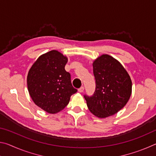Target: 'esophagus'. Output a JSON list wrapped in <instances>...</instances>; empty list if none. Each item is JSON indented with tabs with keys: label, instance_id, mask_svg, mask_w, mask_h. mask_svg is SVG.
I'll list each match as a JSON object with an SVG mask.
<instances>
[{
	"label": "esophagus",
	"instance_id": "obj_1",
	"mask_svg": "<svg viewBox=\"0 0 156 156\" xmlns=\"http://www.w3.org/2000/svg\"><path fill=\"white\" fill-rule=\"evenodd\" d=\"M84 87H81L80 88H79L78 89V91L80 92V93H82V92H83L84 91Z\"/></svg>",
	"mask_w": 156,
	"mask_h": 156
}]
</instances>
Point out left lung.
Segmentation results:
<instances>
[{
	"instance_id": "obj_1",
	"label": "left lung",
	"mask_w": 156,
	"mask_h": 156,
	"mask_svg": "<svg viewBox=\"0 0 156 156\" xmlns=\"http://www.w3.org/2000/svg\"><path fill=\"white\" fill-rule=\"evenodd\" d=\"M96 90L91 96L84 95L87 105L100 118L115 114L127 103L131 94L130 76L114 58L103 54L93 62Z\"/></svg>"
}]
</instances>
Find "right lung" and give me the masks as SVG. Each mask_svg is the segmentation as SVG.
Listing matches in <instances>:
<instances>
[{
    "mask_svg": "<svg viewBox=\"0 0 156 156\" xmlns=\"http://www.w3.org/2000/svg\"><path fill=\"white\" fill-rule=\"evenodd\" d=\"M67 58L52 50L43 54L31 66L27 75V87L37 106L49 113H56L67 106L77 92L65 66Z\"/></svg>",
    "mask_w": 156,
    "mask_h": 156,
    "instance_id": "right-lung-1",
    "label": "right lung"
}]
</instances>
